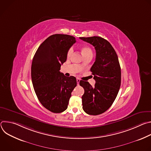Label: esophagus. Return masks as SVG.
<instances>
[{"mask_svg": "<svg viewBox=\"0 0 151 151\" xmlns=\"http://www.w3.org/2000/svg\"><path fill=\"white\" fill-rule=\"evenodd\" d=\"M76 81H77V84H78V85H79V81H80L79 78H76Z\"/></svg>", "mask_w": 151, "mask_h": 151, "instance_id": "1", "label": "esophagus"}]
</instances>
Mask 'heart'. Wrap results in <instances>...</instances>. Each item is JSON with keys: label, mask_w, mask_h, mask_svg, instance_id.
<instances>
[{"label": "heart", "mask_w": 151, "mask_h": 151, "mask_svg": "<svg viewBox=\"0 0 151 151\" xmlns=\"http://www.w3.org/2000/svg\"><path fill=\"white\" fill-rule=\"evenodd\" d=\"M72 52H73V48H70L68 51V57L70 56L71 54H72ZM82 52L83 55V54H88V53H92V51L90 48H88L87 47H84L82 48Z\"/></svg>", "instance_id": "1"}]
</instances>
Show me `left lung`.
Masks as SVG:
<instances>
[{
	"mask_svg": "<svg viewBox=\"0 0 151 151\" xmlns=\"http://www.w3.org/2000/svg\"><path fill=\"white\" fill-rule=\"evenodd\" d=\"M94 47L96 60L90 70L94 75V87L81 80L83 88L82 108L88 115H97L106 112L115 101L121 86V72L118 55L107 40L99 36L79 37Z\"/></svg>",
	"mask_w": 151,
	"mask_h": 151,
	"instance_id": "8db88e82",
	"label": "left lung"
}]
</instances>
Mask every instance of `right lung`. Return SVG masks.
<instances>
[{"label":"right lung","mask_w":151,"mask_h":151,"mask_svg":"<svg viewBox=\"0 0 151 151\" xmlns=\"http://www.w3.org/2000/svg\"><path fill=\"white\" fill-rule=\"evenodd\" d=\"M75 42L72 36L51 35L42 43L33 58L31 76L35 93L42 106L53 113H61L68 108L77 85L75 77H67L60 72L68 50Z\"/></svg>","instance_id":"add662e5"}]
</instances>
